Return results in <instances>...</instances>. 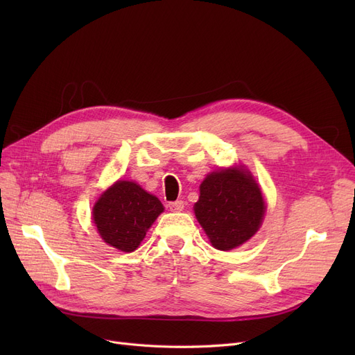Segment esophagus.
I'll return each mask as SVG.
<instances>
[{
    "mask_svg": "<svg viewBox=\"0 0 355 355\" xmlns=\"http://www.w3.org/2000/svg\"><path fill=\"white\" fill-rule=\"evenodd\" d=\"M168 207H170V210H171V211H174V213L182 211V210H184V201H181V200H178V201H173V202L168 204Z\"/></svg>",
    "mask_w": 355,
    "mask_h": 355,
    "instance_id": "obj_1",
    "label": "esophagus"
}]
</instances>
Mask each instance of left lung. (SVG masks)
Listing matches in <instances>:
<instances>
[{
	"instance_id": "8db88e82",
	"label": "left lung",
	"mask_w": 355,
	"mask_h": 355,
	"mask_svg": "<svg viewBox=\"0 0 355 355\" xmlns=\"http://www.w3.org/2000/svg\"><path fill=\"white\" fill-rule=\"evenodd\" d=\"M265 200L249 170L232 166L209 174L200 185L194 213L218 250H232L253 237L262 226Z\"/></svg>"
}]
</instances>
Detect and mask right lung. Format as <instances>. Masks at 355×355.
I'll return each instance as SVG.
<instances>
[{
  "instance_id": "right-lung-1",
  "label": "right lung",
  "mask_w": 355,
  "mask_h": 355,
  "mask_svg": "<svg viewBox=\"0 0 355 355\" xmlns=\"http://www.w3.org/2000/svg\"><path fill=\"white\" fill-rule=\"evenodd\" d=\"M164 211L161 201L134 181L119 180L93 206V223L105 243L121 252H134L148 229Z\"/></svg>"
}]
</instances>
